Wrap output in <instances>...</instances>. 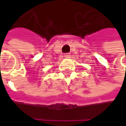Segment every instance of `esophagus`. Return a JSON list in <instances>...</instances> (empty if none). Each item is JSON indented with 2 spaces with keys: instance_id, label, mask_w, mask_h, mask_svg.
Listing matches in <instances>:
<instances>
[{
  "instance_id": "esophagus-1",
  "label": "esophagus",
  "mask_w": 126,
  "mask_h": 126,
  "mask_svg": "<svg viewBox=\"0 0 126 126\" xmlns=\"http://www.w3.org/2000/svg\"><path fill=\"white\" fill-rule=\"evenodd\" d=\"M64 57L65 58H69L70 57V54L69 53H65L64 55Z\"/></svg>"
}]
</instances>
